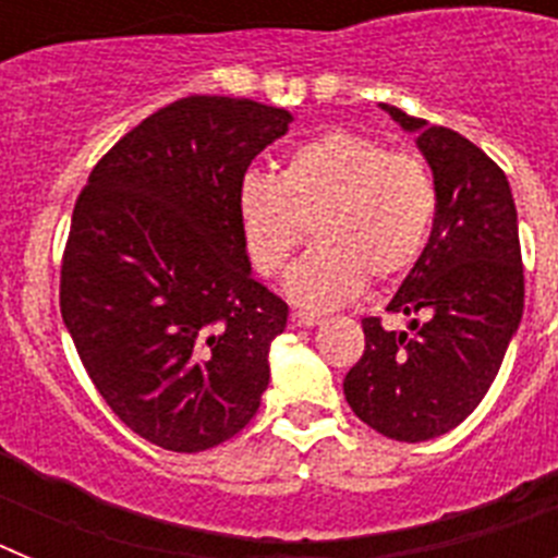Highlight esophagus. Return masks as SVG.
<instances>
[{"label":"esophagus","instance_id":"34e87169","mask_svg":"<svg viewBox=\"0 0 558 558\" xmlns=\"http://www.w3.org/2000/svg\"><path fill=\"white\" fill-rule=\"evenodd\" d=\"M290 324L299 329H310V327H318V324H322V318L313 313H302V310H295V313H290Z\"/></svg>","mask_w":558,"mask_h":558}]
</instances>
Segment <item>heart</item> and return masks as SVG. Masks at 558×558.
<instances>
[{
    "instance_id": "1",
    "label": "heart",
    "mask_w": 558,
    "mask_h": 558,
    "mask_svg": "<svg viewBox=\"0 0 558 558\" xmlns=\"http://www.w3.org/2000/svg\"><path fill=\"white\" fill-rule=\"evenodd\" d=\"M436 201L418 156L343 128L295 145L276 175L248 170L236 186L245 248L263 276L282 274L313 226L315 245L288 274L290 299L307 310L352 302L366 276L408 274L425 254Z\"/></svg>"
}]
</instances>
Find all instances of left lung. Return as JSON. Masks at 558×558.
I'll return each instance as SVG.
<instances>
[{
  "mask_svg": "<svg viewBox=\"0 0 558 558\" xmlns=\"http://www.w3.org/2000/svg\"><path fill=\"white\" fill-rule=\"evenodd\" d=\"M379 108L416 136L436 181V220L425 254L386 307L408 315V329L363 318L366 352L343 393L368 427L416 445L450 433L481 405L522 322L525 282L506 172L461 133Z\"/></svg>",
  "mask_w": 558,
  "mask_h": 558,
  "instance_id": "obj_1",
  "label": "left lung"
}]
</instances>
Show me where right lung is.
Listing matches in <instances>:
<instances>
[{"mask_svg":"<svg viewBox=\"0 0 558 558\" xmlns=\"http://www.w3.org/2000/svg\"><path fill=\"white\" fill-rule=\"evenodd\" d=\"M290 122L245 97H184L125 133L77 198L63 324L106 405L150 445H223L268 388L288 304L251 276L236 186Z\"/></svg>","mask_w":558,"mask_h":558,"instance_id":"add662e5","label":"right lung"}]
</instances>
